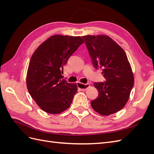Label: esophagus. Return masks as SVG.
<instances>
[{"label": "esophagus", "instance_id": "34e87169", "mask_svg": "<svg viewBox=\"0 0 154 154\" xmlns=\"http://www.w3.org/2000/svg\"><path fill=\"white\" fill-rule=\"evenodd\" d=\"M77 85L78 88H80L82 91H86L87 88L90 87L89 83H86V84H82V83H78Z\"/></svg>", "mask_w": 154, "mask_h": 154}]
</instances>
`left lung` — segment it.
Segmentation results:
<instances>
[{"label":"left lung","instance_id":"left-lung-1","mask_svg":"<svg viewBox=\"0 0 154 154\" xmlns=\"http://www.w3.org/2000/svg\"><path fill=\"white\" fill-rule=\"evenodd\" d=\"M93 66L101 69L104 82H95L99 92L91 102L97 112L109 116L122 110L129 98L134 83L131 66L124 50L106 35L83 36Z\"/></svg>","mask_w":154,"mask_h":154}]
</instances>
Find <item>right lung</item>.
<instances>
[{"label": "right lung", "instance_id": "right-lung-1", "mask_svg": "<svg viewBox=\"0 0 154 154\" xmlns=\"http://www.w3.org/2000/svg\"><path fill=\"white\" fill-rule=\"evenodd\" d=\"M83 43L80 36L53 35L32 54L27 72V90L46 112L60 114L71 105L78 87L63 79V67Z\"/></svg>", "mask_w": 154, "mask_h": 154}]
</instances>
